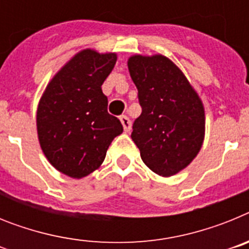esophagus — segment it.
Wrapping results in <instances>:
<instances>
[{
    "label": "esophagus",
    "mask_w": 249,
    "mask_h": 249,
    "mask_svg": "<svg viewBox=\"0 0 249 249\" xmlns=\"http://www.w3.org/2000/svg\"><path fill=\"white\" fill-rule=\"evenodd\" d=\"M120 120H121V123H122L124 132L131 131V121H129V118L127 117V116H121Z\"/></svg>",
    "instance_id": "obj_1"
}]
</instances>
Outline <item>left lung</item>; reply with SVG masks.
Masks as SVG:
<instances>
[{"instance_id": "obj_1", "label": "left lung", "mask_w": 249, "mask_h": 249, "mask_svg": "<svg viewBox=\"0 0 249 249\" xmlns=\"http://www.w3.org/2000/svg\"><path fill=\"white\" fill-rule=\"evenodd\" d=\"M142 113L132 140L141 158L162 177L176 175L195 160L204 140V107L183 72L162 54L128 58Z\"/></svg>"}]
</instances>
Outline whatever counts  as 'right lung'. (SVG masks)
<instances>
[{"instance_id": "obj_1", "label": "right lung", "mask_w": 249, "mask_h": 249, "mask_svg": "<svg viewBox=\"0 0 249 249\" xmlns=\"http://www.w3.org/2000/svg\"><path fill=\"white\" fill-rule=\"evenodd\" d=\"M116 53L83 50L46 87L37 108V135L50 163L72 178L89 176L105 160L122 123L107 112L101 86L113 70Z\"/></svg>"}]
</instances>
